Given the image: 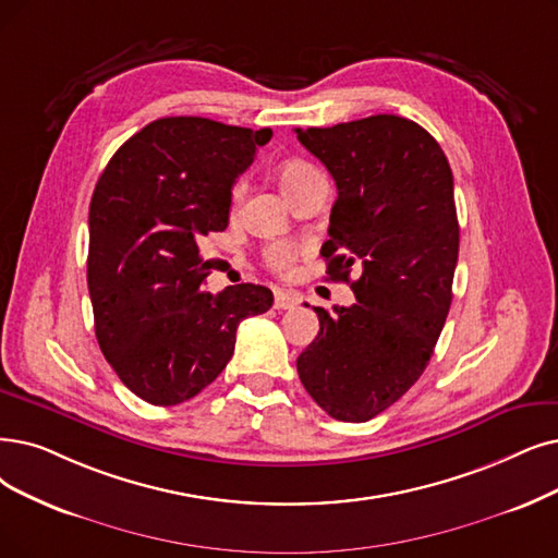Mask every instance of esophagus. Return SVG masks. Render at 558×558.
<instances>
[{"label": "esophagus", "mask_w": 558, "mask_h": 558, "mask_svg": "<svg viewBox=\"0 0 558 558\" xmlns=\"http://www.w3.org/2000/svg\"><path fill=\"white\" fill-rule=\"evenodd\" d=\"M293 306H298V295L295 293L275 291V308L286 311V308H293Z\"/></svg>", "instance_id": "obj_1"}]
</instances>
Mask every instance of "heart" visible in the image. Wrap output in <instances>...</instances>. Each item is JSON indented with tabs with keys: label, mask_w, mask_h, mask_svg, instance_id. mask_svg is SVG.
<instances>
[{
	"label": "heart",
	"mask_w": 558,
	"mask_h": 558,
	"mask_svg": "<svg viewBox=\"0 0 558 558\" xmlns=\"http://www.w3.org/2000/svg\"><path fill=\"white\" fill-rule=\"evenodd\" d=\"M316 175H320V171L311 162L300 160V158H288V160H281L277 165V181H279V187L286 196H291L298 187H302L306 181H311V178H316ZM240 196H242V187L238 183L231 190V206H235L240 202ZM295 254L298 252H295L293 244L270 242L263 250V260H265L267 267H270V270L283 272V270H288V265L295 260Z\"/></svg>",
	"instance_id": "heart-1"
}]
</instances>
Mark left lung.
<instances>
[{
    "label": "left lung",
    "mask_w": 558,
    "mask_h": 558,
    "mask_svg": "<svg viewBox=\"0 0 558 558\" xmlns=\"http://www.w3.org/2000/svg\"><path fill=\"white\" fill-rule=\"evenodd\" d=\"M295 132L337 183L320 256L356 298L314 306L320 331L298 373L329 416L362 423L418 380L447 323L460 244L453 173L430 132L403 117Z\"/></svg>",
    "instance_id": "left-lung-1"
}]
</instances>
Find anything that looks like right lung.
Segmentation results:
<instances>
[{
    "instance_id": "right-lung-1",
    "label": "right lung",
    "mask_w": 558,
    "mask_h": 558,
    "mask_svg": "<svg viewBox=\"0 0 558 558\" xmlns=\"http://www.w3.org/2000/svg\"><path fill=\"white\" fill-rule=\"evenodd\" d=\"M270 137V128L167 117L132 135L98 178L86 260L96 339L150 405L206 389L233 356L238 325L272 306L265 286L202 288V240L229 227L231 187Z\"/></svg>"
}]
</instances>
